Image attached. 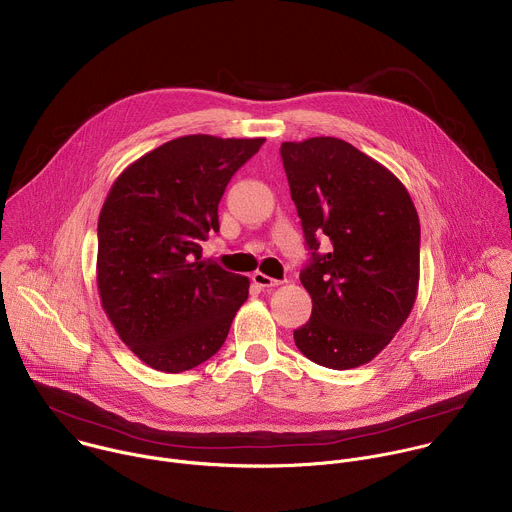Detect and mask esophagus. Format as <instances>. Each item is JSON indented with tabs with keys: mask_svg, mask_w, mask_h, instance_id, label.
Returning <instances> with one entry per match:
<instances>
[{
	"mask_svg": "<svg viewBox=\"0 0 512 512\" xmlns=\"http://www.w3.org/2000/svg\"><path fill=\"white\" fill-rule=\"evenodd\" d=\"M252 282L258 286V288H272V286H278L280 280L272 278V276H266L264 272H254L252 274Z\"/></svg>",
	"mask_w": 512,
	"mask_h": 512,
	"instance_id": "1",
	"label": "esophagus"
}]
</instances>
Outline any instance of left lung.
<instances>
[{
	"mask_svg": "<svg viewBox=\"0 0 512 512\" xmlns=\"http://www.w3.org/2000/svg\"><path fill=\"white\" fill-rule=\"evenodd\" d=\"M282 164L312 260L300 282L310 320L294 330L312 362H370L406 322L418 292L420 222L404 184L338 138L284 142ZM329 246L318 255L319 240Z\"/></svg>",
	"mask_w": 512,
	"mask_h": 512,
	"instance_id": "left-lung-1",
	"label": "left lung"
}]
</instances>
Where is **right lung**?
Masks as SVG:
<instances>
[{"label":"right lung","instance_id":"add662e5","mask_svg":"<svg viewBox=\"0 0 512 512\" xmlns=\"http://www.w3.org/2000/svg\"><path fill=\"white\" fill-rule=\"evenodd\" d=\"M264 138L182 136L130 164L98 220V292L122 342L160 372L224 344L250 280L202 260L230 178Z\"/></svg>","mask_w":512,"mask_h":512}]
</instances>
